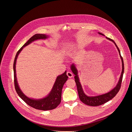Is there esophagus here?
<instances>
[{"instance_id":"1","label":"esophagus","mask_w":132,"mask_h":132,"mask_svg":"<svg viewBox=\"0 0 132 132\" xmlns=\"http://www.w3.org/2000/svg\"><path fill=\"white\" fill-rule=\"evenodd\" d=\"M67 76L69 77V78H71L72 76H73V75L72 73V72H70V71H68L67 72Z\"/></svg>"}]
</instances>
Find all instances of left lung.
Wrapping results in <instances>:
<instances>
[{
	"label": "left lung",
	"mask_w": 132,
	"mask_h": 132,
	"mask_svg": "<svg viewBox=\"0 0 132 132\" xmlns=\"http://www.w3.org/2000/svg\"><path fill=\"white\" fill-rule=\"evenodd\" d=\"M98 33L100 35L104 36L103 34H102L100 32H98ZM106 38L108 40L112 41V42H113L115 44L118 50L120 59L121 60L122 67V72H121V76H120L119 81L117 85H116V87L114 88L111 91H110L109 92H108L107 93L104 94L103 95H99V96H91V97L87 96L83 92V89L82 88V86H81V85L80 84V82H79V77H78V75H77L78 72H77V70L76 67V66L74 65V64H72V65L71 66V69L72 72L73 73V74L75 75V82L76 83L77 89V91H78V93L79 99L81 100V101L84 104H86L88 105H89V106H99L100 105L105 104V103L108 102L109 100H111L112 98H113L115 96H116V94L119 92L120 88L121 87V82H122V77H123V75L124 70V63H123V58L121 56L120 49H119V48H118V47L117 45L115 42L112 39H111L109 38L106 37Z\"/></svg>",
	"instance_id": "left-lung-1"
}]
</instances>
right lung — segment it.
Instances as JSON below:
<instances>
[{
    "instance_id": "right-lung-1",
    "label": "right lung",
    "mask_w": 132,
    "mask_h": 132,
    "mask_svg": "<svg viewBox=\"0 0 132 132\" xmlns=\"http://www.w3.org/2000/svg\"><path fill=\"white\" fill-rule=\"evenodd\" d=\"M48 36L43 34H36L31 37L28 41L25 43L24 45L20 48L16 53L15 57L13 63V72H14V83L16 92L20 98L28 105L35 108L36 109L41 110H50L56 108L61 102V93L62 89L65 83L68 78V76L66 75V71L60 76H57L56 79L55 83L53 86L52 90L47 96L41 99H34L29 98L26 96L20 89L17 83L16 78L15 65L16 60L18 55L23 49L24 47L31 43L32 42L35 40L39 39H45L48 38Z\"/></svg>"
}]
</instances>
